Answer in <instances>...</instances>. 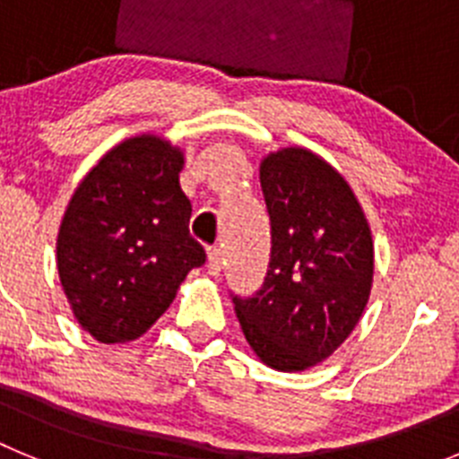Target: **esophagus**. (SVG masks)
Here are the masks:
<instances>
[{"label":"esophagus","instance_id":"esophagus-1","mask_svg":"<svg viewBox=\"0 0 459 459\" xmlns=\"http://www.w3.org/2000/svg\"><path fill=\"white\" fill-rule=\"evenodd\" d=\"M206 269H209L211 275H221L222 269V253L221 248H209V255H206Z\"/></svg>","mask_w":459,"mask_h":459}]
</instances>
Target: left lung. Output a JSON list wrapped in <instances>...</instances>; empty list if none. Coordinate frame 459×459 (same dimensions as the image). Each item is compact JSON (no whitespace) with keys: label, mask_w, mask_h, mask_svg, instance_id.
<instances>
[{"label":"left lung","mask_w":459,"mask_h":459,"mask_svg":"<svg viewBox=\"0 0 459 459\" xmlns=\"http://www.w3.org/2000/svg\"><path fill=\"white\" fill-rule=\"evenodd\" d=\"M259 184L271 218L264 285L232 296L243 335L280 372L317 366L350 338L375 273L370 225L342 174L301 147L269 153Z\"/></svg>","instance_id":"left-lung-1"}]
</instances>
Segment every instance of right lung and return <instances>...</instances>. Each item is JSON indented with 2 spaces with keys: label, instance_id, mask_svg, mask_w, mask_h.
I'll return each instance as SVG.
<instances>
[{
  "label": "right lung",
  "instance_id": "add662e5",
  "mask_svg": "<svg viewBox=\"0 0 459 459\" xmlns=\"http://www.w3.org/2000/svg\"><path fill=\"white\" fill-rule=\"evenodd\" d=\"M184 152L158 135L109 149L80 181L56 237V269L80 326L99 342L140 338L206 253L188 232Z\"/></svg>",
  "mask_w": 459,
  "mask_h": 459
}]
</instances>
